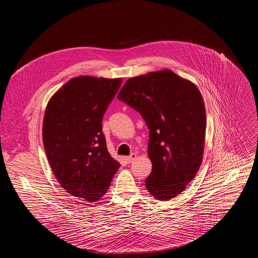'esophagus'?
I'll list each match as a JSON object with an SVG mask.
<instances>
[{
    "label": "esophagus",
    "instance_id": "1",
    "mask_svg": "<svg viewBox=\"0 0 258 258\" xmlns=\"http://www.w3.org/2000/svg\"><path fill=\"white\" fill-rule=\"evenodd\" d=\"M126 159H127L128 162H133L134 160L137 159V154H136V153H132L130 156L126 157Z\"/></svg>",
    "mask_w": 258,
    "mask_h": 258
}]
</instances>
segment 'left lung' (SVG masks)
Returning a JSON list of instances; mask_svg holds the SVG:
<instances>
[{"instance_id":"obj_1","label":"left lung","mask_w":258,"mask_h":258,"mask_svg":"<svg viewBox=\"0 0 258 258\" xmlns=\"http://www.w3.org/2000/svg\"><path fill=\"white\" fill-rule=\"evenodd\" d=\"M117 98L139 111L150 130L147 190L160 201L178 196L195 177L204 153L206 112L197 86L162 69L128 79Z\"/></svg>"}]
</instances>
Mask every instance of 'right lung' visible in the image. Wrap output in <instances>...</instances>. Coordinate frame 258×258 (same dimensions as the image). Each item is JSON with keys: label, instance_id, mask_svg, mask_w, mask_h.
<instances>
[{"label": "right lung", "instance_id": "add662e5", "mask_svg": "<svg viewBox=\"0 0 258 258\" xmlns=\"http://www.w3.org/2000/svg\"><path fill=\"white\" fill-rule=\"evenodd\" d=\"M122 79L80 76L49 100L43 142L51 168L70 195L95 202L107 192L120 164L109 154L102 119Z\"/></svg>", "mask_w": 258, "mask_h": 258}]
</instances>
